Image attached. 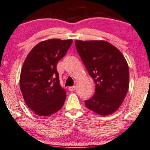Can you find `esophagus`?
Instances as JSON below:
<instances>
[{
    "label": "esophagus",
    "mask_w": 150,
    "mask_h": 150,
    "mask_svg": "<svg viewBox=\"0 0 150 150\" xmlns=\"http://www.w3.org/2000/svg\"><path fill=\"white\" fill-rule=\"evenodd\" d=\"M76 90V86H71V87L69 88V91H71V92H72V91H74Z\"/></svg>",
    "instance_id": "obj_1"
}]
</instances>
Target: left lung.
Returning a JSON list of instances; mask_svg holds the SVG:
<instances>
[{
	"label": "left lung",
	"instance_id": "obj_1",
	"mask_svg": "<svg viewBox=\"0 0 150 150\" xmlns=\"http://www.w3.org/2000/svg\"><path fill=\"white\" fill-rule=\"evenodd\" d=\"M89 75L96 83L95 94L86 107L101 116L117 112L127 95L129 69L119 49L106 40H75Z\"/></svg>",
	"mask_w": 150,
	"mask_h": 150
}]
</instances>
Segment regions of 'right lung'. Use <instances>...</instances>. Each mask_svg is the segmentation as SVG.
<instances>
[{
	"label": "right lung",
	"mask_w": 150,
	"mask_h": 150,
	"mask_svg": "<svg viewBox=\"0 0 150 150\" xmlns=\"http://www.w3.org/2000/svg\"><path fill=\"white\" fill-rule=\"evenodd\" d=\"M72 41L57 38L43 40L33 47L24 60L19 86L26 105L37 115L50 116L64 105L67 94L59 85L57 64Z\"/></svg>",
	"instance_id": "1"
}]
</instances>
